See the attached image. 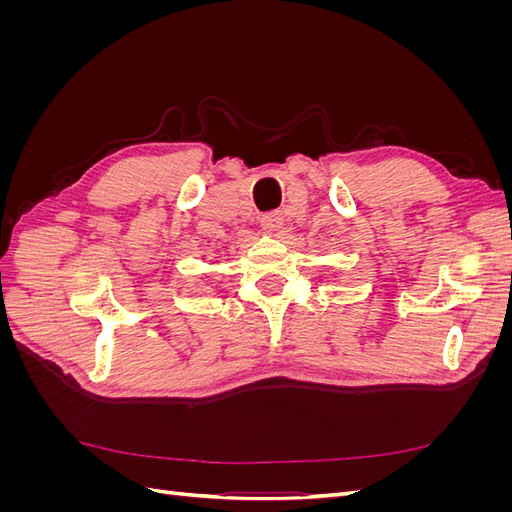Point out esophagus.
<instances>
[{"label": "esophagus", "instance_id": "34e87169", "mask_svg": "<svg viewBox=\"0 0 512 512\" xmlns=\"http://www.w3.org/2000/svg\"><path fill=\"white\" fill-rule=\"evenodd\" d=\"M260 226H262V230L271 232V235H273V232H277L284 226V215L280 211H271L267 215H262Z\"/></svg>", "mask_w": 512, "mask_h": 512}]
</instances>
